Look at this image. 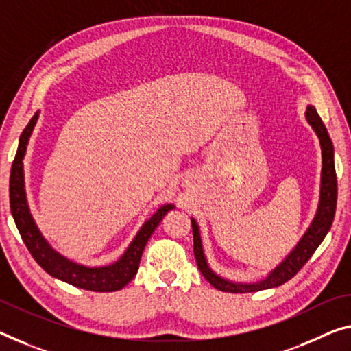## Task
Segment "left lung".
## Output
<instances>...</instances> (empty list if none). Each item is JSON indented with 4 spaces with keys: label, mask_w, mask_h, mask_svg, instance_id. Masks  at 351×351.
Segmentation results:
<instances>
[{
    "label": "left lung",
    "mask_w": 351,
    "mask_h": 351,
    "mask_svg": "<svg viewBox=\"0 0 351 351\" xmlns=\"http://www.w3.org/2000/svg\"><path fill=\"white\" fill-rule=\"evenodd\" d=\"M306 119L315 130L322 145L323 168H322V188H320L319 210H317V215L314 221H312L311 228L307 229V232L303 235V239L300 240V243L295 246V250L290 252L287 257H285V261L281 263V265L274 268L273 271L268 274L267 279L254 284H240V282L226 281V279L219 278L218 274H215L212 269L208 268L206 256H204L197 223L194 219H191L194 257H196L197 268L201 269L202 276L206 278L215 289L221 290V292H230V293L258 292V290L278 287V285L287 282L289 279H292L295 274L304 267V263L309 261L311 256L314 254L317 247H319V245L323 241V239H325L328 230L331 229L334 213H336V204H337V177H336V168H334V147L325 123L322 122V117L319 116V112H317L314 106H307Z\"/></svg>",
    "instance_id": "obj_1"
}]
</instances>
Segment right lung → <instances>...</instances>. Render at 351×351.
<instances>
[{"mask_svg":"<svg viewBox=\"0 0 351 351\" xmlns=\"http://www.w3.org/2000/svg\"><path fill=\"white\" fill-rule=\"evenodd\" d=\"M37 117L39 114L32 116L28 125L25 127L23 133L20 134V143L17 154H15L12 169H10V180H9V201H10V212L15 221V226L20 232L21 239H23L26 247L34 257V261L45 269L48 274L53 278L61 279V281L72 284L75 287L93 290V292H114V290H121L122 287L132 281L139 268V261H141L143 251L147 243L150 235L157 229V226L161 223V219L169 210L174 208V206H163L157 210L149 221H145L141 230L138 232L134 240L123 252V256L116 263L108 267H83L78 263H73L67 261L66 257L53 250V247L47 243L44 237L37 229V226L32 219L28 202H26L25 194V182H23V157L26 152V144L34 128Z\"/></svg>","mask_w":351,"mask_h":351,"instance_id":"1","label":"right lung"}]
</instances>
